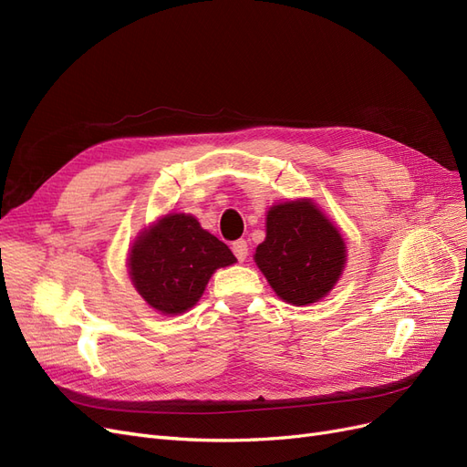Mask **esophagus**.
I'll list each match as a JSON object with an SVG mask.
<instances>
[{"mask_svg":"<svg viewBox=\"0 0 467 467\" xmlns=\"http://www.w3.org/2000/svg\"><path fill=\"white\" fill-rule=\"evenodd\" d=\"M233 252H234L238 262H244L246 255H248V243H246V240L240 238V240H236V243H233Z\"/></svg>","mask_w":467,"mask_h":467,"instance_id":"1","label":"esophagus"}]
</instances>
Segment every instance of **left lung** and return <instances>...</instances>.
I'll use <instances>...</instances> for the list:
<instances>
[{
    "label": "left lung",
    "mask_w": 467,
    "mask_h": 467,
    "mask_svg": "<svg viewBox=\"0 0 467 467\" xmlns=\"http://www.w3.org/2000/svg\"><path fill=\"white\" fill-rule=\"evenodd\" d=\"M254 262L285 303H318L339 281L348 264L343 234L308 198L275 203L265 215V240Z\"/></svg>",
    "instance_id": "8db88e82"
}]
</instances>
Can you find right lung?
<instances>
[{"instance_id": "add662e5", "label": "right lung", "mask_w": 467, "mask_h": 467, "mask_svg": "<svg viewBox=\"0 0 467 467\" xmlns=\"http://www.w3.org/2000/svg\"><path fill=\"white\" fill-rule=\"evenodd\" d=\"M236 262L229 246L190 213H167L143 229L128 255L131 285L164 316L190 310L219 267Z\"/></svg>"}]
</instances>
